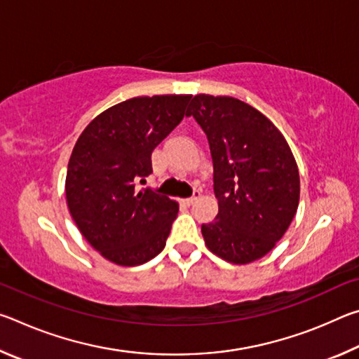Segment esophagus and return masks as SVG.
<instances>
[{"label":"esophagus","mask_w":359,"mask_h":359,"mask_svg":"<svg viewBox=\"0 0 359 359\" xmlns=\"http://www.w3.org/2000/svg\"><path fill=\"white\" fill-rule=\"evenodd\" d=\"M199 196H201V191H199V190H194V194H193V196H191V198H187V199H184V203H185L187 205H191L194 201H198Z\"/></svg>","instance_id":"obj_1"}]
</instances>
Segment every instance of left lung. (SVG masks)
I'll return each instance as SVG.
<instances>
[{
	"label": "left lung",
	"instance_id": "8db88e82",
	"mask_svg": "<svg viewBox=\"0 0 359 359\" xmlns=\"http://www.w3.org/2000/svg\"><path fill=\"white\" fill-rule=\"evenodd\" d=\"M187 115L205 133L214 163L215 222L201 233L233 264L263 258L283 238L299 204V171L272 121L231 96L196 95Z\"/></svg>",
	"mask_w": 359,
	"mask_h": 359
}]
</instances>
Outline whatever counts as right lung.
Wrapping results in <instances>:
<instances>
[{
    "label": "right lung",
    "instance_id": "obj_1",
    "mask_svg": "<svg viewBox=\"0 0 359 359\" xmlns=\"http://www.w3.org/2000/svg\"><path fill=\"white\" fill-rule=\"evenodd\" d=\"M191 95L137 96L90 121L72 149L66 203L95 250L118 266H139L166 245L179 204L136 185L151 174V151L177 126Z\"/></svg>",
    "mask_w": 359,
    "mask_h": 359
}]
</instances>
